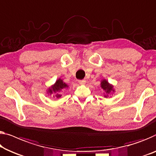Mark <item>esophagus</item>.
Instances as JSON below:
<instances>
[{"mask_svg":"<svg viewBox=\"0 0 156 156\" xmlns=\"http://www.w3.org/2000/svg\"><path fill=\"white\" fill-rule=\"evenodd\" d=\"M78 83H80V85H84V84H85L86 80H78Z\"/></svg>","mask_w":156,"mask_h":156,"instance_id":"esophagus-1","label":"esophagus"}]
</instances>
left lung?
I'll use <instances>...</instances> for the list:
<instances>
[{
  "instance_id": "1",
  "label": "left lung",
  "mask_w": 156,
  "mask_h": 156,
  "mask_svg": "<svg viewBox=\"0 0 156 156\" xmlns=\"http://www.w3.org/2000/svg\"><path fill=\"white\" fill-rule=\"evenodd\" d=\"M101 87L106 93V95H104V97H108V94H110V92L111 91H113V92L114 91V90H113V85L109 84V83L106 80H101Z\"/></svg>"
}]
</instances>
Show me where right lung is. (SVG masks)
Instances as JSON below:
<instances>
[{
    "mask_svg": "<svg viewBox=\"0 0 156 156\" xmlns=\"http://www.w3.org/2000/svg\"><path fill=\"white\" fill-rule=\"evenodd\" d=\"M66 87H68V85H67L66 83L63 82V80H61V79H58V80L56 81L54 85L52 86V87L50 88L48 90V93L50 94H52V96L54 98H59L61 97L62 94H60V92L66 89ZM54 93H53V92Z\"/></svg>",
    "mask_w": 156,
    "mask_h": 156,
    "instance_id": "1",
    "label": "right lung"
}]
</instances>
